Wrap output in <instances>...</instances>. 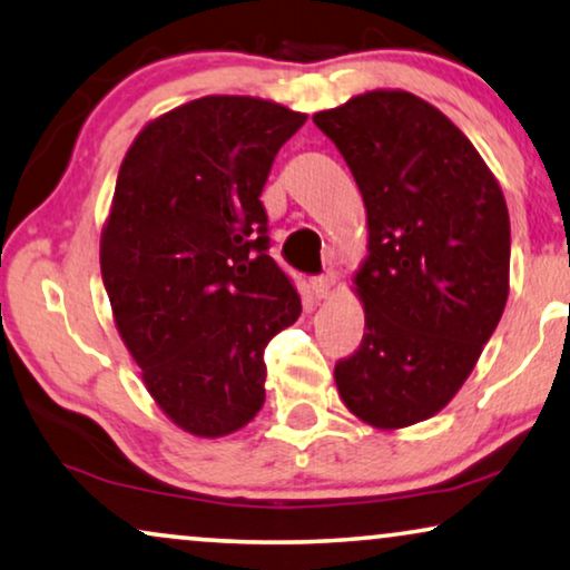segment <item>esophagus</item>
<instances>
[{"label":"esophagus","mask_w":570,"mask_h":570,"mask_svg":"<svg viewBox=\"0 0 570 570\" xmlns=\"http://www.w3.org/2000/svg\"><path fill=\"white\" fill-rule=\"evenodd\" d=\"M333 284H335V276L333 274L317 276L315 282H312V294H315V299H327V296H331Z\"/></svg>","instance_id":"34e87169"}]
</instances>
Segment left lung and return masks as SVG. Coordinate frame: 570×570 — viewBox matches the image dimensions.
I'll return each instance as SVG.
<instances>
[{"instance_id":"8db88e82","label":"left lung","mask_w":570,"mask_h":570,"mask_svg":"<svg viewBox=\"0 0 570 570\" xmlns=\"http://www.w3.org/2000/svg\"><path fill=\"white\" fill-rule=\"evenodd\" d=\"M312 121L366 208L354 274L366 331L335 364L338 395L368 426H413L460 392L507 307V198L468 136L413 92L368 90Z\"/></svg>"}]
</instances>
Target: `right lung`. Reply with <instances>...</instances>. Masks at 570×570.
I'll return each mask as SVG.
<instances>
[{
    "label": "right lung",
    "instance_id": "1",
    "mask_svg": "<svg viewBox=\"0 0 570 570\" xmlns=\"http://www.w3.org/2000/svg\"><path fill=\"white\" fill-rule=\"evenodd\" d=\"M307 116L250 95H206L136 134L100 235L116 331L175 426L219 439L266 400L263 351L302 312L266 253L261 194Z\"/></svg>",
    "mask_w": 570,
    "mask_h": 570
}]
</instances>
